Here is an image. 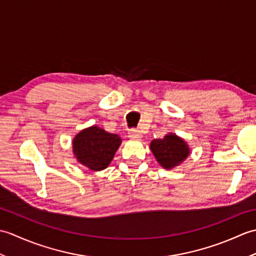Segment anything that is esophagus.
<instances>
[{
  "label": "esophagus",
  "instance_id": "34e87169",
  "mask_svg": "<svg viewBox=\"0 0 256 256\" xmlns=\"http://www.w3.org/2000/svg\"><path fill=\"white\" fill-rule=\"evenodd\" d=\"M128 136L131 138H134V140H140V138H142V133L138 131V130H131L128 133Z\"/></svg>",
  "mask_w": 256,
  "mask_h": 256
}]
</instances>
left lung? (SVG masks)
<instances>
[{
	"label": "left lung",
	"mask_w": 256,
	"mask_h": 256,
	"mask_svg": "<svg viewBox=\"0 0 256 256\" xmlns=\"http://www.w3.org/2000/svg\"><path fill=\"white\" fill-rule=\"evenodd\" d=\"M150 148L157 162L167 170L180 165L190 154L186 140L175 133H167L162 138L153 140Z\"/></svg>",
	"instance_id": "8db88e82"
}]
</instances>
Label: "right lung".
<instances>
[{"instance_id":"1","label":"right lung","mask_w":256,"mask_h":256,"mask_svg":"<svg viewBox=\"0 0 256 256\" xmlns=\"http://www.w3.org/2000/svg\"><path fill=\"white\" fill-rule=\"evenodd\" d=\"M121 143L118 135L92 125L81 130L74 138L72 152L80 165L92 172H100L111 164Z\"/></svg>"}]
</instances>
